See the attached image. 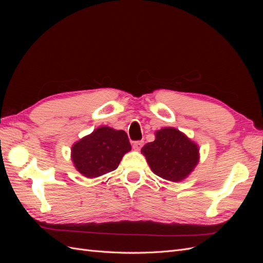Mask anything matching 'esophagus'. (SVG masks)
Instances as JSON below:
<instances>
[{
	"instance_id": "obj_1",
	"label": "esophagus",
	"mask_w": 263,
	"mask_h": 263,
	"mask_svg": "<svg viewBox=\"0 0 263 263\" xmlns=\"http://www.w3.org/2000/svg\"><path fill=\"white\" fill-rule=\"evenodd\" d=\"M142 146H144V141H142V140H136V141L133 142V148L135 150H140Z\"/></svg>"
}]
</instances>
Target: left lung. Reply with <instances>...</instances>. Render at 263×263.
<instances>
[{
  "instance_id": "1",
  "label": "left lung",
  "mask_w": 263,
  "mask_h": 263,
  "mask_svg": "<svg viewBox=\"0 0 263 263\" xmlns=\"http://www.w3.org/2000/svg\"><path fill=\"white\" fill-rule=\"evenodd\" d=\"M157 176L178 182L187 177L198 161V149L193 141L176 128L156 133V140L141 148Z\"/></svg>"
}]
</instances>
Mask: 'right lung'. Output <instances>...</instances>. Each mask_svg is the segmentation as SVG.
Instances as JSON below:
<instances>
[{
    "label": "right lung",
    "instance_id": "1",
    "mask_svg": "<svg viewBox=\"0 0 263 263\" xmlns=\"http://www.w3.org/2000/svg\"><path fill=\"white\" fill-rule=\"evenodd\" d=\"M130 149L124 130L104 126L74 144L71 156L79 172L87 178H97L115 170Z\"/></svg>",
    "mask_w": 263,
    "mask_h": 263
}]
</instances>
